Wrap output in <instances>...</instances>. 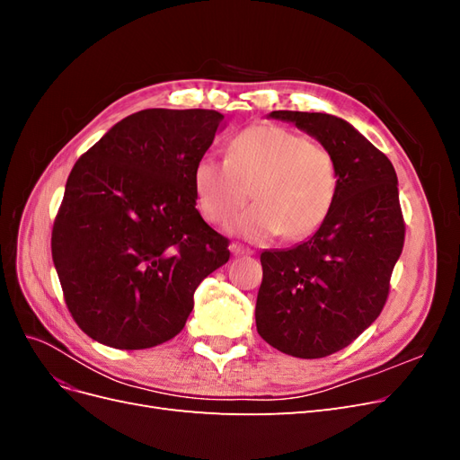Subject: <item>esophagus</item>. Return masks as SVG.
Instances as JSON below:
<instances>
[{
    "instance_id": "esophagus-1",
    "label": "esophagus",
    "mask_w": 460,
    "mask_h": 460,
    "mask_svg": "<svg viewBox=\"0 0 460 460\" xmlns=\"http://www.w3.org/2000/svg\"><path fill=\"white\" fill-rule=\"evenodd\" d=\"M230 249H232V253L235 255V257H243V255H253V252L249 247H245V245H240V243H232L230 245Z\"/></svg>"
}]
</instances>
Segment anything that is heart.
Listing matches in <instances>:
<instances>
[{
	"instance_id": "obj_1",
	"label": "heart",
	"mask_w": 460,
	"mask_h": 460,
	"mask_svg": "<svg viewBox=\"0 0 460 460\" xmlns=\"http://www.w3.org/2000/svg\"><path fill=\"white\" fill-rule=\"evenodd\" d=\"M338 164L326 146L280 124H255L235 134L226 159L203 157L193 169L199 211L208 222H225L252 196L257 203L228 228L261 242L284 234L301 240L328 218L338 196Z\"/></svg>"
}]
</instances>
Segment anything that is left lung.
Segmentation results:
<instances>
[{
	"instance_id": "1",
	"label": "left lung",
	"mask_w": 460,
	"mask_h": 460,
	"mask_svg": "<svg viewBox=\"0 0 460 460\" xmlns=\"http://www.w3.org/2000/svg\"><path fill=\"white\" fill-rule=\"evenodd\" d=\"M326 146L338 196L324 225L291 249L262 252L255 320L274 349L299 358L336 353L382 313L405 243L392 161L349 122L326 113L272 111Z\"/></svg>"
}]
</instances>
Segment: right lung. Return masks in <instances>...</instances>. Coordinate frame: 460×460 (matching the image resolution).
Segmentation results:
<instances>
[{"label": "right lung", "mask_w": 460, "mask_h": 460, "mask_svg": "<svg viewBox=\"0 0 460 460\" xmlns=\"http://www.w3.org/2000/svg\"><path fill=\"white\" fill-rule=\"evenodd\" d=\"M225 115L146 109L122 119L68 174L51 255L80 330L115 349L172 340L228 240L196 208L193 169Z\"/></svg>", "instance_id": "right-lung-1"}]
</instances>
